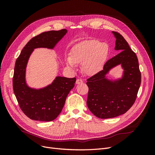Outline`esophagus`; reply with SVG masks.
Segmentation results:
<instances>
[{
  "instance_id": "esophagus-1",
  "label": "esophagus",
  "mask_w": 155,
  "mask_h": 155,
  "mask_svg": "<svg viewBox=\"0 0 155 155\" xmlns=\"http://www.w3.org/2000/svg\"><path fill=\"white\" fill-rule=\"evenodd\" d=\"M76 83V84H81L83 83V81L81 79H78Z\"/></svg>"
}]
</instances>
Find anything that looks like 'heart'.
Returning <instances> with one entry per match:
<instances>
[{"instance_id":"b5f03b06","label":"heart","mask_w":155,"mask_h":155,"mask_svg":"<svg viewBox=\"0 0 155 155\" xmlns=\"http://www.w3.org/2000/svg\"><path fill=\"white\" fill-rule=\"evenodd\" d=\"M108 46L97 40L83 41L72 48L70 57L66 59L67 66L76 68L78 63H81L83 71L91 75L97 72L104 64L108 55Z\"/></svg>"}]
</instances>
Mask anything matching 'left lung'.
I'll return each mask as SVG.
<instances>
[{
  "mask_svg": "<svg viewBox=\"0 0 155 155\" xmlns=\"http://www.w3.org/2000/svg\"><path fill=\"white\" fill-rule=\"evenodd\" d=\"M116 38L115 50L120 52L109 59L101 71L87 79L88 87L87 104L89 110L101 119L125 114L133 105L141 83L137 56L124 37L112 31ZM121 64L125 71L123 78L114 83L105 79L108 70Z\"/></svg>",
  "mask_w": 155,
  "mask_h": 155,
  "instance_id": "8db88e82",
  "label": "left lung"
}]
</instances>
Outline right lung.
<instances>
[{
	"mask_svg": "<svg viewBox=\"0 0 155 155\" xmlns=\"http://www.w3.org/2000/svg\"><path fill=\"white\" fill-rule=\"evenodd\" d=\"M67 30L48 31L33 37L21 51L16 60L13 78V88L18 104L29 118L39 121H50L61 113L66 98L75 85L76 78L57 77L52 84L35 90L25 82L27 62L34 48H53L66 34Z\"/></svg>",
	"mask_w": 155,
	"mask_h": 155,
	"instance_id": "obj_1",
	"label": "right lung"
}]
</instances>
